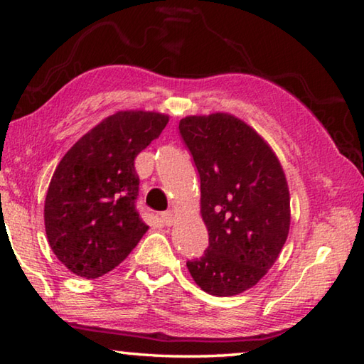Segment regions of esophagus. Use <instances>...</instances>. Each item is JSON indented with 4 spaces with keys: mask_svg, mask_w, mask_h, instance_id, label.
Here are the masks:
<instances>
[{
    "mask_svg": "<svg viewBox=\"0 0 364 364\" xmlns=\"http://www.w3.org/2000/svg\"><path fill=\"white\" fill-rule=\"evenodd\" d=\"M160 217H162V221L165 223V226L173 225V212H171V210L162 212V213H160Z\"/></svg>",
    "mask_w": 364,
    "mask_h": 364,
    "instance_id": "1",
    "label": "esophagus"
}]
</instances>
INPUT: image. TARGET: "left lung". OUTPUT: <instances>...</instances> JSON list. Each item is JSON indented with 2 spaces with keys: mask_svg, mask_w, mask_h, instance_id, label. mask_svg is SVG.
I'll return each instance as SVG.
<instances>
[{
  "mask_svg": "<svg viewBox=\"0 0 364 364\" xmlns=\"http://www.w3.org/2000/svg\"><path fill=\"white\" fill-rule=\"evenodd\" d=\"M178 128L199 171L208 230L204 255L186 267L207 294L237 295L267 274L286 244V175L260 134L230 114L191 115Z\"/></svg>",
  "mask_w": 364,
  "mask_h": 364,
  "instance_id": "1",
  "label": "left lung"
}]
</instances>
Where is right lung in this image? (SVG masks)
<instances>
[{
	"label": "right lung",
	"instance_id": "add662e5",
	"mask_svg": "<svg viewBox=\"0 0 364 364\" xmlns=\"http://www.w3.org/2000/svg\"><path fill=\"white\" fill-rule=\"evenodd\" d=\"M168 117L123 110L107 117L60 160L45 200L49 245L73 274L95 279L120 264L147 226L136 210L134 159Z\"/></svg>",
	"mask_w": 364,
	"mask_h": 364
}]
</instances>
